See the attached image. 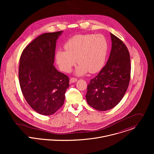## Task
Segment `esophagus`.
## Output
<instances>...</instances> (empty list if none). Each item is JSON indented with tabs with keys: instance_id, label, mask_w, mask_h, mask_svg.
I'll return each instance as SVG.
<instances>
[{
	"instance_id": "esophagus-1",
	"label": "esophagus",
	"mask_w": 154,
	"mask_h": 154,
	"mask_svg": "<svg viewBox=\"0 0 154 154\" xmlns=\"http://www.w3.org/2000/svg\"><path fill=\"white\" fill-rule=\"evenodd\" d=\"M77 81V79L76 78H72L70 79V83H75Z\"/></svg>"
}]
</instances>
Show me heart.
Returning <instances> with one entry per match:
<instances>
[{
	"label": "heart",
	"mask_w": 154,
	"mask_h": 154,
	"mask_svg": "<svg viewBox=\"0 0 154 154\" xmlns=\"http://www.w3.org/2000/svg\"><path fill=\"white\" fill-rule=\"evenodd\" d=\"M66 50H59L56 60L60 69L69 72L76 63H79L75 70L77 76L95 73L104 65L108 50L106 38L101 35H76L67 41ZM77 59H76V58Z\"/></svg>",
	"instance_id": "1"
}]
</instances>
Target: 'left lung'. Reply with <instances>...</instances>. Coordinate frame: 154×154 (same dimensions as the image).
<instances>
[{
  "instance_id": "left-lung-1",
  "label": "left lung",
  "mask_w": 154,
  "mask_h": 154,
  "mask_svg": "<svg viewBox=\"0 0 154 154\" xmlns=\"http://www.w3.org/2000/svg\"><path fill=\"white\" fill-rule=\"evenodd\" d=\"M111 50L105 66L88 84L86 99L88 104L98 111L116 106L128 88L131 78V59L128 48L110 33Z\"/></svg>"
}]
</instances>
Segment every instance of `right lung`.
Wrapping results in <instances>:
<instances>
[{
    "label": "right lung",
    "instance_id": "add662e5",
    "mask_svg": "<svg viewBox=\"0 0 154 154\" xmlns=\"http://www.w3.org/2000/svg\"><path fill=\"white\" fill-rule=\"evenodd\" d=\"M63 31L44 33L28 44L20 57L19 80L23 95L40 114L56 112L64 103L69 79L54 66L57 40Z\"/></svg>",
    "mask_w": 154,
    "mask_h": 154
}]
</instances>
